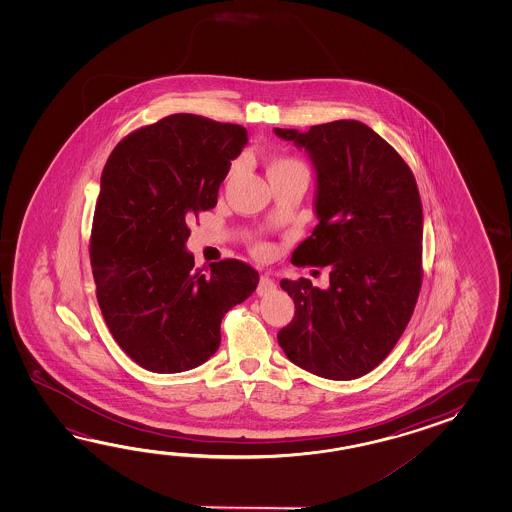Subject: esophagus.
I'll use <instances>...</instances> for the list:
<instances>
[{"label":"esophagus","mask_w":512,"mask_h":512,"mask_svg":"<svg viewBox=\"0 0 512 512\" xmlns=\"http://www.w3.org/2000/svg\"><path fill=\"white\" fill-rule=\"evenodd\" d=\"M274 289H276V285H274L271 278H269V276H261L256 293L260 294V296H267V294H271Z\"/></svg>","instance_id":"obj_1"}]
</instances>
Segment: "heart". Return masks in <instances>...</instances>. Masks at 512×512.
<instances>
[{
  "label": "heart",
  "instance_id": "b5f03b06",
  "mask_svg": "<svg viewBox=\"0 0 512 512\" xmlns=\"http://www.w3.org/2000/svg\"><path fill=\"white\" fill-rule=\"evenodd\" d=\"M287 168H304V164L296 161V159H289V157H278V159H272L269 163V172L287 170Z\"/></svg>",
  "mask_w": 512,
  "mask_h": 512
}]
</instances>
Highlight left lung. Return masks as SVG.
I'll list each match as a JSON object with an SVG mask.
<instances>
[{
    "label": "left lung",
    "instance_id": "1",
    "mask_svg": "<svg viewBox=\"0 0 512 512\" xmlns=\"http://www.w3.org/2000/svg\"><path fill=\"white\" fill-rule=\"evenodd\" d=\"M274 133L316 172L313 234L291 263L329 267V287L282 280L294 318L278 333L287 359L333 381L370 373L408 326L423 280V207L414 174L359 120Z\"/></svg>",
    "mask_w": 512,
    "mask_h": 512
}]
</instances>
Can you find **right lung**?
Here are the masks:
<instances>
[{"label":"right lung","mask_w":512,"mask_h":512,"mask_svg":"<svg viewBox=\"0 0 512 512\" xmlns=\"http://www.w3.org/2000/svg\"><path fill=\"white\" fill-rule=\"evenodd\" d=\"M247 130L175 113L115 146L100 177L91 267L97 300L120 348L144 370L179 373L207 362L221 318L258 287L240 260L196 269L188 219L218 203Z\"/></svg>","instance_id":"obj_1"}]
</instances>
